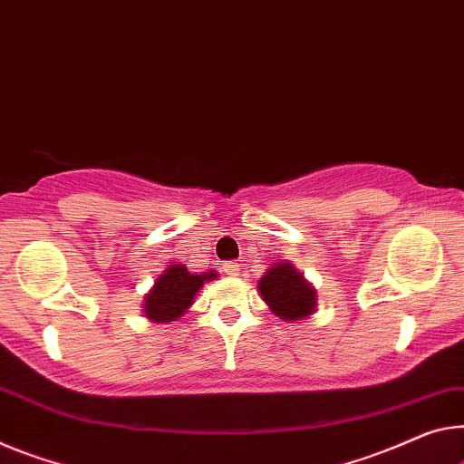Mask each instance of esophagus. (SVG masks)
Returning <instances> with one entry per match:
<instances>
[{
    "label": "esophagus",
    "instance_id": "obj_1",
    "mask_svg": "<svg viewBox=\"0 0 464 464\" xmlns=\"http://www.w3.org/2000/svg\"><path fill=\"white\" fill-rule=\"evenodd\" d=\"M222 269H224L226 276H238L240 274V266H238V263H234V261L224 263Z\"/></svg>",
    "mask_w": 464,
    "mask_h": 464
}]
</instances>
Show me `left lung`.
Here are the masks:
<instances>
[{
	"mask_svg": "<svg viewBox=\"0 0 464 464\" xmlns=\"http://www.w3.org/2000/svg\"><path fill=\"white\" fill-rule=\"evenodd\" d=\"M259 292L269 309L284 322H301L317 306L315 288L286 261L274 263L267 269L259 280Z\"/></svg>",
	"mask_w": 464,
	"mask_h": 464,
	"instance_id": "left-lung-1",
	"label": "left lung"
}]
</instances>
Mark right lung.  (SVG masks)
<instances>
[{"instance_id":"right-lung-1","label":"right lung","mask_w":464,"mask_h":464,"mask_svg":"<svg viewBox=\"0 0 464 464\" xmlns=\"http://www.w3.org/2000/svg\"><path fill=\"white\" fill-rule=\"evenodd\" d=\"M216 277L218 274L213 269L205 274H190L184 266H169L145 296L142 313L155 324L176 322L195 303V295L203 288V284Z\"/></svg>"}]
</instances>
